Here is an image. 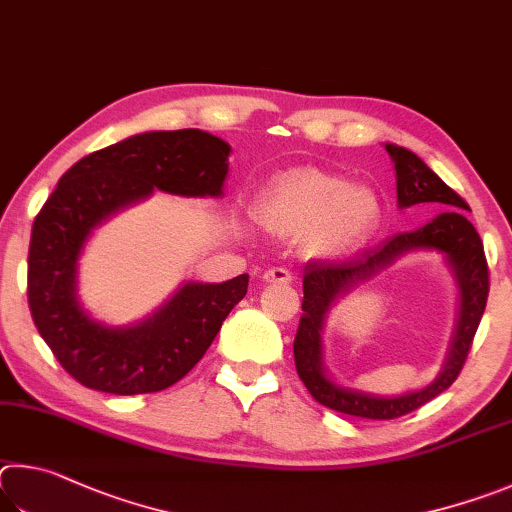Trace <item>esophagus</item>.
<instances>
[{
	"label": "esophagus",
	"instance_id": "34e87169",
	"mask_svg": "<svg viewBox=\"0 0 512 512\" xmlns=\"http://www.w3.org/2000/svg\"><path fill=\"white\" fill-rule=\"evenodd\" d=\"M263 281L265 283H281V285H288L292 283V274L285 270V267H272V270H267L263 274Z\"/></svg>",
	"mask_w": 512,
	"mask_h": 512
}]
</instances>
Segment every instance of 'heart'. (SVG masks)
<instances>
[{
    "instance_id": "obj_1",
    "label": "heart",
    "mask_w": 512,
    "mask_h": 512,
    "mask_svg": "<svg viewBox=\"0 0 512 512\" xmlns=\"http://www.w3.org/2000/svg\"><path fill=\"white\" fill-rule=\"evenodd\" d=\"M254 218L276 238H299L312 256H337L371 236L380 200L371 186L321 168L285 170L256 197Z\"/></svg>"
}]
</instances>
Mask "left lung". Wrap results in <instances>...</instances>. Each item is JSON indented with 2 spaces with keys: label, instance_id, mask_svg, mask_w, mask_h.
<instances>
[{
  "label": "left lung",
  "instance_id": "8db88e82",
  "mask_svg": "<svg viewBox=\"0 0 512 512\" xmlns=\"http://www.w3.org/2000/svg\"><path fill=\"white\" fill-rule=\"evenodd\" d=\"M384 148L396 164L400 209L420 202H438L456 206V209L438 213L436 218L414 231L396 233L382 245L353 256L351 261H310L303 270V315L297 337H294V364H297L299 378L306 384L310 396L328 409L373 420L405 416L452 387L470 353L490 290L483 242L472 222L459 211L468 209V204L414 152L396 146V143H384ZM411 250H438L446 258L460 288V319L444 369L427 388L408 392L402 397H378L377 394L342 388L327 378L323 366L320 333L327 312L336 299L355 284L372 278Z\"/></svg>",
  "mask_w": 512,
  "mask_h": 512
}]
</instances>
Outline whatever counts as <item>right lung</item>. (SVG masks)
Returning a JSON list of instances; mask_svg holds the SVG:
<instances>
[{
  "mask_svg": "<svg viewBox=\"0 0 512 512\" xmlns=\"http://www.w3.org/2000/svg\"><path fill=\"white\" fill-rule=\"evenodd\" d=\"M227 141L188 128L143 132L76 161L33 222L29 308L35 328L83 387L134 396L168 389L202 360L249 276L186 281L164 306L128 326L89 317L78 301V261L96 227L152 193L222 197Z\"/></svg>",
  "mask_w": 512,
  "mask_h": 512,
  "instance_id": "right-lung-1",
  "label": "right lung"
}]
</instances>
